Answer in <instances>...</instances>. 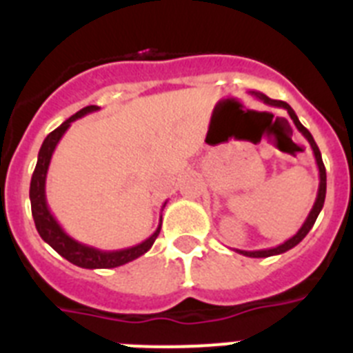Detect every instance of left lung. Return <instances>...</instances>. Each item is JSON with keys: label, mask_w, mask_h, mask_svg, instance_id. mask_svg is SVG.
Wrapping results in <instances>:
<instances>
[{"label": "left lung", "mask_w": 353, "mask_h": 353, "mask_svg": "<svg viewBox=\"0 0 353 353\" xmlns=\"http://www.w3.org/2000/svg\"><path fill=\"white\" fill-rule=\"evenodd\" d=\"M251 95H254L256 99H260V101H263L265 104L269 105H274V108H283L288 111L290 118L293 120V123H295V127L299 129V132L304 136L305 139H307V143L311 145V150H313L314 154V161H316V166H318V173H320V183H318V194H316V199H314V205L313 208H311V212L307 214V219L304 221V224L301 226V230H299L295 235L292 236V239H288L286 242H283L281 245H277V248H272V249H260V251H242V249H235L236 252H240V254H244V256H249V258H267V256H274V254H281V252H286L290 251L292 248H295V245L301 242L302 239H304L307 233H310V230L313 228L314 221H316L318 214L322 212L323 208V201H325V192H327V173H325V166H323V161H322V154H320V150H318L316 143H314L313 136H311V132L307 129H305L304 125H302L301 121H299L297 114H295V111H293L292 108H290V104H286V102L283 101H274V99H269V97L265 95V93L261 92H249Z\"/></svg>", "instance_id": "obj_1"}]
</instances>
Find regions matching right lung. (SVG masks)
Returning a JSON list of instances; mask_svg holds the SVG:
<instances>
[{
    "label": "right lung",
    "mask_w": 353,
    "mask_h": 353,
    "mask_svg": "<svg viewBox=\"0 0 353 353\" xmlns=\"http://www.w3.org/2000/svg\"><path fill=\"white\" fill-rule=\"evenodd\" d=\"M99 105H86L76 114H72L68 120H65L58 129L52 130L48 138L43 139L42 146H40L39 159H37V166L33 171L30 183V201H31V214H33V221H35L37 232L42 236L43 242H48L58 254L68 260L70 263L77 265L81 269H114L120 265H125L129 261L136 260V258L143 256L152 245H154L155 239L161 233L162 217L159 221V226L152 235L146 240H143L141 244L132 245V248L120 249V251H102L93 245H86L77 242L76 239H72L60 223L54 219V215L51 214L46 199V179H48V170L51 164L52 152H54L56 145L63 138V134L70 127L72 121H76L77 118H83L84 114L95 113L99 111ZM166 207V203L162 205V208Z\"/></svg>",
    "instance_id": "right-lung-1"
}]
</instances>
